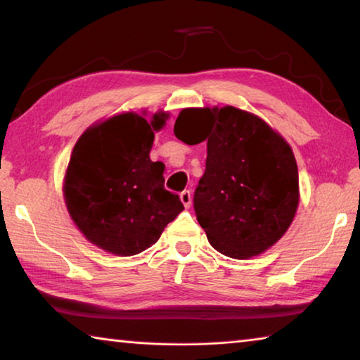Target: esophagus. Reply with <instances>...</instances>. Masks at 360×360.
<instances>
[{"label":"esophagus","mask_w":360,"mask_h":360,"mask_svg":"<svg viewBox=\"0 0 360 360\" xmlns=\"http://www.w3.org/2000/svg\"><path fill=\"white\" fill-rule=\"evenodd\" d=\"M181 202H182V205L186 206V208H188V206L192 205V192L191 191H184V192H181Z\"/></svg>","instance_id":"obj_1"}]
</instances>
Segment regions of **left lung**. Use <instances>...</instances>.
<instances>
[{
	"instance_id": "8db88e82",
	"label": "left lung",
	"mask_w": 360,
	"mask_h": 360,
	"mask_svg": "<svg viewBox=\"0 0 360 360\" xmlns=\"http://www.w3.org/2000/svg\"><path fill=\"white\" fill-rule=\"evenodd\" d=\"M174 135L186 144L208 141L193 210L211 246L246 259L275 245L298 206V169L289 144L257 115L233 106L182 109Z\"/></svg>"
}]
</instances>
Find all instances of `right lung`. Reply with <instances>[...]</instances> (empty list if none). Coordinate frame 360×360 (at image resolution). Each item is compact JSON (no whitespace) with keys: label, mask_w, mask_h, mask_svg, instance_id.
<instances>
[{"label":"right lung","mask_w":360,"mask_h":360,"mask_svg":"<svg viewBox=\"0 0 360 360\" xmlns=\"http://www.w3.org/2000/svg\"><path fill=\"white\" fill-rule=\"evenodd\" d=\"M165 119V112L150 124L133 112L114 115L85 131L72 149L66 206L85 238L108 252H143L184 210L179 195L163 186V163L149 157L154 130Z\"/></svg>","instance_id":"right-lung-1"}]
</instances>
